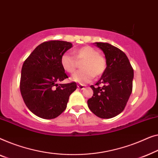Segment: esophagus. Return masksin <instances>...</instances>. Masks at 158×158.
Returning <instances> with one entry per match:
<instances>
[{"mask_svg":"<svg viewBox=\"0 0 158 158\" xmlns=\"http://www.w3.org/2000/svg\"><path fill=\"white\" fill-rule=\"evenodd\" d=\"M77 87H78L79 89H84V86L82 85V84H79V85H77Z\"/></svg>","mask_w":158,"mask_h":158,"instance_id":"34e87169","label":"esophagus"}]
</instances>
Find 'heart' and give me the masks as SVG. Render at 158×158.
<instances>
[{
    "label": "heart",
    "instance_id": "obj_1",
    "mask_svg": "<svg viewBox=\"0 0 158 158\" xmlns=\"http://www.w3.org/2000/svg\"><path fill=\"white\" fill-rule=\"evenodd\" d=\"M74 57L75 58L68 53H64L60 60L64 70L70 74H72L76 70L78 66L77 61H83L81 64L82 69L72 75L73 81L81 84L86 83L90 81L94 76H101L106 71V59L92 46H84L75 50Z\"/></svg>",
    "mask_w": 158,
    "mask_h": 158
}]
</instances>
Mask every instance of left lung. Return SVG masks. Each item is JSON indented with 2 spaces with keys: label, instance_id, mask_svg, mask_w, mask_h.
<instances>
[{
  "label": "left lung",
  "instance_id": "left-lung-1",
  "mask_svg": "<svg viewBox=\"0 0 158 158\" xmlns=\"http://www.w3.org/2000/svg\"><path fill=\"white\" fill-rule=\"evenodd\" d=\"M94 44L105 55L106 69L95 86H90L94 94L88 99V106L100 118H112L120 114L127 103L132 91L134 71L119 48L108 43Z\"/></svg>",
  "mask_w": 158,
  "mask_h": 158
}]
</instances>
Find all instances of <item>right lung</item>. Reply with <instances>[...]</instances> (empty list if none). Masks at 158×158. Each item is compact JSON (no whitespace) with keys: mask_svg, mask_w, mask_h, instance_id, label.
Instances as JSON below:
<instances>
[{"mask_svg":"<svg viewBox=\"0 0 158 158\" xmlns=\"http://www.w3.org/2000/svg\"><path fill=\"white\" fill-rule=\"evenodd\" d=\"M72 47L64 41H45L37 46L22 66L20 90L31 112L43 119H54L66 110L76 82L60 84L68 76L61 56Z\"/></svg>","mask_w":158,"mask_h":158,"instance_id":"add662e5","label":"right lung"}]
</instances>
